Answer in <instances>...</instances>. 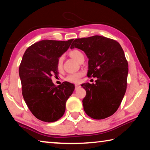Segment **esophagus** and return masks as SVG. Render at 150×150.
I'll return each instance as SVG.
<instances>
[{
  "instance_id": "1",
  "label": "esophagus",
  "mask_w": 150,
  "mask_h": 150,
  "mask_svg": "<svg viewBox=\"0 0 150 150\" xmlns=\"http://www.w3.org/2000/svg\"><path fill=\"white\" fill-rule=\"evenodd\" d=\"M81 87V86L80 85H75V90H77V89H79V88Z\"/></svg>"
}]
</instances>
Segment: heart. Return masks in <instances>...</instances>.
I'll return each instance as SVG.
<instances>
[{
  "mask_svg": "<svg viewBox=\"0 0 150 150\" xmlns=\"http://www.w3.org/2000/svg\"><path fill=\"white\" fill-rule=\"evenodd\" d=\"M69 55L72 58H73L75 60L77 61L78 62H79L81 59L82 58L84 57V55H83V53L81 52L79 50H73L69 52ZM63 57L62 56H61L59 57L57 61V69L59 70H61L62 69L63 67ZM83 73L79 72V73H73V74H70L66 77L65 79L67 81L71 83H78L80 81V79L81 77L83 76Z\"/></svg>",
  "mask_w": 150,
  "mask_h": 150,
  "instance_id": "obj_1",
  "label": "heart"
}]
</instances>
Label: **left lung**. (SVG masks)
Masks as SVG:
<instances>
[{
    "label": "left lung",
    "instance_id": "left-lung-1",
    "mask_svg": "<svg viewBox=\"0 0 150 150\" xmlns=\"http://www.w3.org/2000/svg\"><path fill=\"white\" fill-rule=\"evenodd\" d=\"M81 50L88 58V77L95 84L81 85L86 91L83 108L91 118L100 120L118 110L127 87L128 64L121 45L116 40L100 35L75 39L71 45Z\"/></svg>",
    "mask_w": 150,
    "mask_h": 150
}]
</instances>
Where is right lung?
Wrapping results in <instances>:
<instances>
[{"label": "right lung", "instance_id": "add662e5", "mask_svg": "<svg viewBox=\"0 0 150 150\" xmlns=\"http://www.w3.org/2000/svg\"><path fill=\"white\" fill-rule=\"evenodd\" d=\"M73 40H42L30 45L22 57L19 67L22 96L33 115L42 121L52 122L62 118L75 89L72 83L65 81L57 87L52 80L59 73L58 59Z\"/></svg>", "mask_w": 150, "mask_h": 150}]
</instances>
